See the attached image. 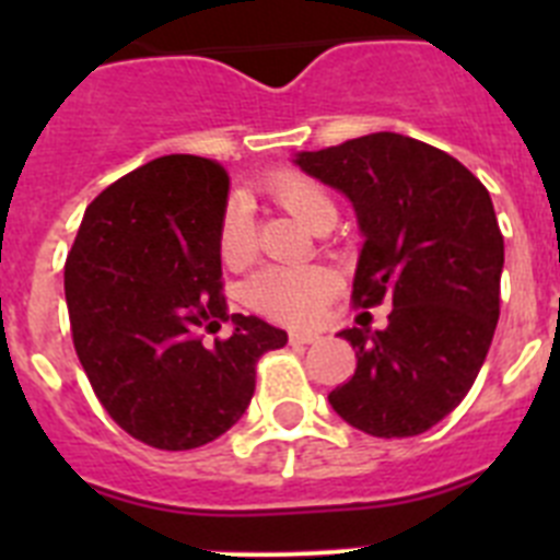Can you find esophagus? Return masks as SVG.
I'll return each instance as SVG.
<instances>
[{"instance_id": "obj_1", "label": "esophagus", "mask_w": 560, "mask_h": 560, "mask_svg": "<svg viewBox=\"0 0 560 560\" xmlns=\"http://www.w3.org/2000/svg\"><path fill=\"white\" fill-rule=\"evenodd\" d=\"M289 341H291V345H314V341H319V334H305V330H294V334H289Z\"/></svg>"}]
</instances>
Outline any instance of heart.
Here are the masks:
<instances>
[{
	"mask_svg": "<svg viewBox=\"0 0 560 560\" xmlns=\"http://www.w3.org/2000/svg\"><path fill=\"white\" fill-rule=\"evenodd\" d=\"M266 190L277 205L311 230L336 221V201L330 190L305 173H271L266 179ZM219 252L221 260L230 266H244L255 252L249 212L241 201H230L221 215ZM334 289L336 277L325 266H266L244 283V303L275 323L314 325L323 319Z\"/></svg>",
	"mask_w": 560,
	"mask_h": 560,
	"instance_id": "b5f03b06",
	"label": "heart"
}]
</instances>
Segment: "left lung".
Masks as SVG:
<instances>
[{"instance_id":"1","label":"left lung","mask_w":560,"mask_h":560,"mask_svg":"<svg viewBox=\"0 0 560 560\" xmlns=\"http://www.w3.org/2000/svg\"><path fill=\"white\" fill-rule=\"evenodd\" d=\"M296 165L353 201L355 308L393 305L384 330L364 311L339 334L355 373L330 407L373 438L423 434L468 395L497 330L504 241L491 196L446 151L393 131L303 151Z\"/></svg>"}]
</instances>
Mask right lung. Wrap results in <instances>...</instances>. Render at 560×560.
Instances as JSON below:
<instances>
[{
    "label": "right lung",
    "mask_w": 560,
    "mask_h": 560,
    "mask_svg": "<svg viewBox=\"0 0 560 560\" xmlns=\"http://www.w3.org/2000/svg\"><path fill=\"white\" fill-rule=\"evenodd\" d=\"M230 176L171 153L108 185L63 266L69 328L86 378L122 432L162 452L221 438L249 407L257 359L285 330L226 311L219 226ZM233 334L207 342L221 322Z\"/></svg>",
    "instance_id": "add662e5"
}]
</instances>
